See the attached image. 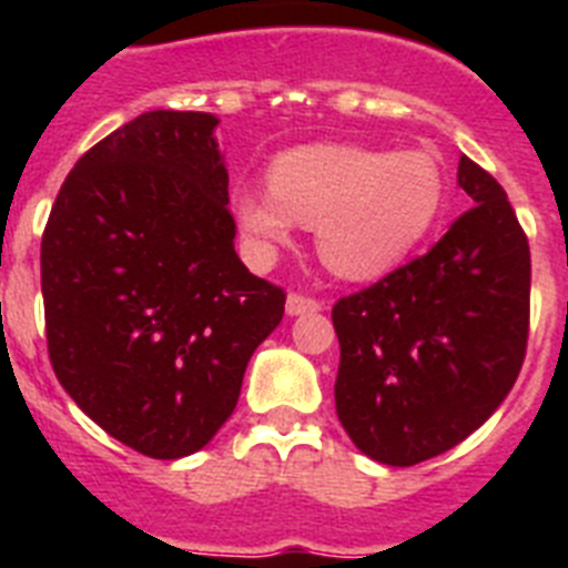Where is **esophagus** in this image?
<instances>
[{"label": "esophagus", "mask_w": 568, "mask_h": 568, "mask_svg": "<svg viewBox=\"0 0 568 568\" xmlns=\"http://www.w3.org/2000/svg\"><path fill=\"white\" fill-rule=\"evenodd\" d=\"M321 310V301L307 298V295L301 293H290L287 295V315H313Z\"/></svg>", "instance_id": "esophagus-1"}]
</instances>
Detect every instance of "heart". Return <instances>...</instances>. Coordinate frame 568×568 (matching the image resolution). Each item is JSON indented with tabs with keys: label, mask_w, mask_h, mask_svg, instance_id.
<instances>
[{
	"label": "heart",
	"mask_w": 568,
	"mask_h": 568,
	"mask_svg": "<svg viewBox=\"0 0 568 568\" xmlns=\"http://www.w3.org/2000/svg\"><path fill=\"white\" fill-rule=\"evenodd\" d=\"M444 207V173L426 150L310 144L281 153L270 187H239L235 219L250 247L270 255L298 224L315 227L321 261L341 278L393 270L433 230Z\"/></svg>",
	"instance_id": "heart-1"
}]
</instances>
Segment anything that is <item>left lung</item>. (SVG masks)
<instances>
[{
	"label": "left lung",
	"instance_id": "1",
	"mask_svg": "<svg viewBox=\"0 0 568 568\" xmlns=\"http://www.w3.org/2000/svg\"><path fill=\"white\" fill-rule=\"evenodd\" d=\"M471 207L420 258L333 307L335 413L361 453L413 466L469 438L515 386L529 335V241L504 187L460 155Z\"/></svg>",
	"mask_w": 568,
	"mask_h": 568
}]
</instances>
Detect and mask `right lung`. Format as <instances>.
<instances>
[{
  "instance_id": "add662e5",
  "label": "right lung",
  "mask_w": 568,
  "mask_h": 568,
  "mask_svg": "<svg viewBox=\"0 0 568 568\" xmlns=\"http://www.w3.org/2000/svg\"><path fill=\"white\" fill-rule=\"evenodd\" d=\"M215 128L193 110L135 115L70 170L42 235L59 384L104 433L159 460L213 440L287 301L235 253Z\"/></svg>"
}]
</instances>
